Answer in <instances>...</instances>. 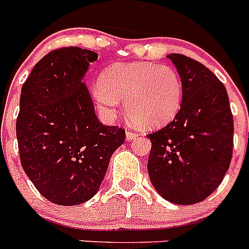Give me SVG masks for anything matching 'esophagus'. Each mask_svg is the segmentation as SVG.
<instances>
[{"mask_svg": "<svg viewBox=\"0 0 249 249\" xmlns=\"http://www.w3.org/2000/svg\"><path fill=\"white\" fill-rule=\"evenodd\" d=\"M137 136H138L137 132L132 131V129H129V128L126 129V137H127V141L133 140V138H136V137H137Z\"/></svg>", "mask_w": 249, "mask_h": 249, "instance_id": "obj_1", "label": "esophagus"}]
</instances>
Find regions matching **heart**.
<instances>
[{"label": "heart", "mask_w": 249, "mask_h": 249, "mask_svg": "<svg viewBox=\"0 0 249 249\" xmlns=\"http://www.w3.org/2000/svg\"><path fill=\"white\" fill-rule=\"evenodd\" d=\"M183 87L179 73L169 65L153 62L116 63L94 86L96 105L106 116L116 112L121 100L128 117L144 128L172 121L181 108Z\"/></svg>", "instance_id": "b5f03b06"}]
</instances>
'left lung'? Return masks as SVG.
Wrapping results in <instances>:
<instances>
[{
  "instance_id": "1",
  "label": "left lung",
  "mask_w": 249,
  "mask_h": 249,
  "mask_svg": "<svg viewBox=\"0 0 249 249\" xmlns=\"http://www.w3.org/2000/svg\"><path fill=\"white\" fill-rule=\"evenodd\" d=\"M168 57L183 87L172 122L149 133L148 175L164 199L188 206L223 181L233 153V116L223 83L206 66L181 53Z\"/></svg>"
}]
</instances>
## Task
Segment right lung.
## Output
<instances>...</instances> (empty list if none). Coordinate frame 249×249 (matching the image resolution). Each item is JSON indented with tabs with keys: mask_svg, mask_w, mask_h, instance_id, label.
I'll return each mask as SVG.
<instances>
[{
	"mask_svg": "<svg viewBox=\"0 0 249 249\" xmlns=\"http://www.w3.org/2000/svg\"><path fill=\"white\" fill-rule=\"evenodd\" d=\"M96 52L61 47L41 58L22 86L16 122L19 160L41 195L59 206L91 199L109 158L126 140L105 126L82 82Z\"/></svg>",
	"mask_w": 249,
	"mask_h": 249,
	"instance_id": "obj_1",
	"label": "right lung"
}]
</instances>
